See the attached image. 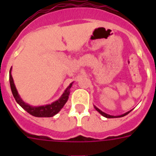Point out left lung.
Masks as SVG:
<instances>
[{
  "instance_id": "obj_1",
  "label": "left lung",
  "mask_w": 156,
  "mask_h": 156,
  "mask_svg": "<svg viewBox=\"0 0 156 156\" xmlns=\"http://www.w3.org/2000/svg\"><path fill=\"white\" fill-rule=\"evenodd\" d=\"M94 108H95V109H96V110H97L98 112H99V113L101 114V115H102L103 116L106 117V118H119V117H122V116H124V115H127V114L129 113V112L131 111V110H130V111L127 112H126V113H124V114H122V115H116V116H114V115H108V114L105 113L104 112L101 111V110L99 109L98 108H97V107H96V106H94Z\"/></svg>"
}]
</instances>
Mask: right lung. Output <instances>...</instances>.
<instances>
[{
    "label": "right lung",
    "instance_id": "obj_1",
    "mask_svg": "<svg viewBox=\"0 0 156 156\" xmlns=\"http://www.w3.org/2000/svg\"><path fill=\"white\" fill-rule=\"evenodd\" d=\"M11 71H12V68H11L10 72H9V81H10L11 90H12V94H13L14 98L16 99V102L21 106L23 109H25L28 113H30V115L36 117L54 116V115H56L63 108V106L65 105L66 101H68L69 95L70 93L69 89L71 88L72 84L73 83H70L69 86L66 88V90H65V92L62 94V95L61 98L58 100L55 101V102L51 103V105H46L35 107V106H31L29 104H27V103L24 102L22 100V98L19 96V93H18L17 90H16V87L15 86V83H14L13 78H12V76L11 74Z\"/></svg>",
    "mask_w": 156,
    "mask_h": 156
}]
</instances>
